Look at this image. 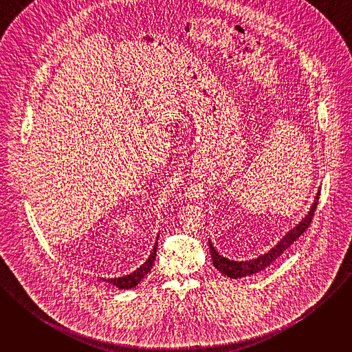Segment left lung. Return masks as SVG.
<instances>
[{"mask_svg":"<svg viewBox=\"0 0 352 352\" xmlns=\"http://www.w3.org/2000/svg\"><path fill=\"white\" fill-rule=\"evenodd\" d=\"M318 199H319V192L315 196L314 204L308 212V214H305V217L300 220L294 228H291L270 250L252 261H231L228 258H224L223 255H220L217 252V249L213 246L212 241L209 239V246H210V254H212V259H213V265L214 267L224 276L230 277V278H241V277H246V276H252L256 274L262 270H265L266 267H269L278 256H281V254L284 252L285 249H288L291 246V243H294L299 235H302L304 231L309 227L312 217H314V212L316 209L318 205Z\"/></svg>","mask_w":352,"mask_h":352,"instance_id":"obj_1","label":"left lung"}]
</instances>
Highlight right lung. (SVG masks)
<instances>
[{
	"instance_id": "1",
	"label": "right lung",
	"mask_w": 352,
	"mask_h": 352,
	"mask_svg": "<svg viewBox=\"0 0 352 352\" xmlns=\"http://www.w3.org/2000/svg\"><path fill=\"white\" fill-rule=\"evenodd\" d=\"M157 241H159V235H157ZM156 252H157V242L155 243V248L152 250V254H150V256L147 258V261L139 267L136 269L135 272H132L131 274H126V276H122V277H117V278H103V281H107L121 289H129V288H133L136 287L140 280L152 270L153 267V263H155V259H156Z\"/></svg>"
}]
</instances>
